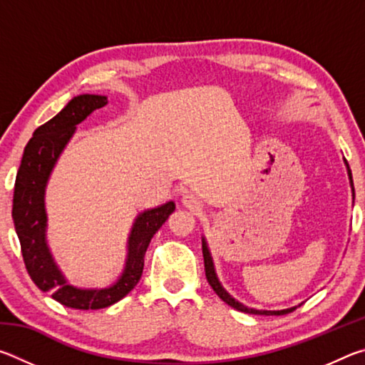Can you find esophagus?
I'll return each instance as SVG.
<instances>
[{
	"instance_id": "obj_1",
	"label": "esophagus",
	"mask_w": 365,
	"mask_h": 365,
	"mask_svg": "<svg viewBox=\"0 0 365 365\" xmlns=\"http://www.w3.org/2000/svg\"><path fill=\"white\" fill-rule=\"evenodd\" d=\"M182 205L185 207H188L191 212H197V211H201L202 201L200 200V196L195 195V193H190V191H188V193L182 195Z\"/></svg>"
}]
</instances>
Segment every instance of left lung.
<instances>
[{
    "mask_svg": "<svg viewBox=\"0 0 365 365\" xmlns=\"http://www.w3.org/2000/svg\"><path fill=\"white\" fill-rule=\"evenodd\" d=\"M344 165H346V170H348V178H349V185H351V191H353V202H354V183H353V175H351V169H349V164L348 160L344 159ZM201 243H202V256H205V269H206V279L209 282V285L212 287V289L215 292V294L219 296V298L227 302L228 306H232L233 309H237V311H242L246 314H256V316H283V314H288V312H293L296 307L298 306H293V307H288V309H280V311H265V309H255V307H248L242 304V302L237 301L233 298V296L227 292V289L222 287V283L217 277V272H215V265H214V259L211 255V250H209V245L206 242L205 237H201ZM301 306V304H299Z\"/></svg>",
    "mask_w": 365,
    "mask_h": 365,
    "instance_id": "1",
    "label": "left lung"
}]
</instances>
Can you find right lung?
Returning <instances> with one entry per match:
<instances>
[{
	"label": "right lung",
	"mask_w": 365,
	"mask_h": 365,
	"mask_svg": "<svg viewBox=\"0 0 365 365\" xmlns=\"http://www.w3.org/2000/svg\"><path fill=\"white\" fill-rule=\"evenodd\" d=\"M106 104L108 96L104 95L73 96L61 113L36 128L24 150L12 200V220L30 279L41 292L51 293L63 306L82 311L113 306L132 292L143 274L148 245L160 225L175 211V202L168 201L158 207L146 209L135 217L127 238V256L122 274L109 287L80 288L67 280L48 245L46 187L78 123Z\"/></svg>",
	"instance_id": "obj_1"
}]
</instances>
